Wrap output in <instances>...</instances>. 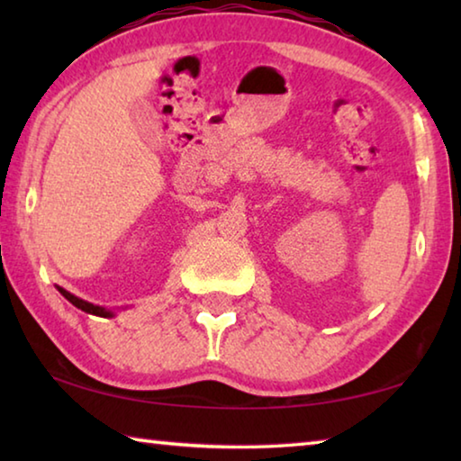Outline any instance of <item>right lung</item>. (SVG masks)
Here are the masks:
<instances>
[{
	"instance_id": "1",
	"label": "right lung",
	"mask_w": 461,
	"mask_h": 461,
	"mask_svg": "<svg viewBox=\"0 0 461 461\" xmlns=\"http://www.w3.org/2000/svg\"><path fill=\"white\" fill-rule=\"evenodd\" d=\"M59 291H60V294H62V296H65L67 301H71L77 309L85 311V313H93V315H99V317H112V315H113L112 311H107V309H104V307H95V305H91V303H87V301H83V299H77L75 294L67 293L65 288H59Z\"/></svg>"
}]
</instances>
